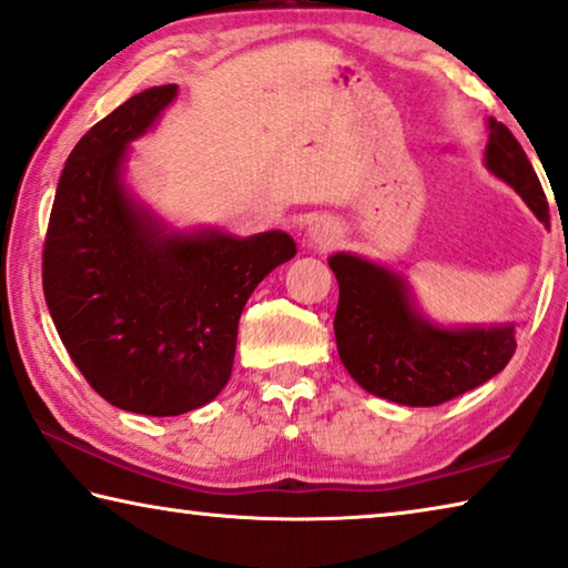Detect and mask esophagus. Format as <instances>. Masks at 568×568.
<instances>
[{"label":"esophagus","instance_id":"1","mask_svg":"<svg viewBox=\"0 0 568 568\" xmlns=\"http://www.w3.org/2000/svg\"><path fill=\"white\" fill-rule=\"evenodd\" d=\"M311 240L321 244V247H328V244H334L338 240V230L332 222H326V219H316V222L311 224Z\"/></svg>","mask_w":568,"mask_h":568}]
</instances>
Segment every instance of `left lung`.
<instances>
[{"instance_id": "obj_1", "label": "left lung", "mask_w": 568, "mask_h": 568, "mask_svg": "<svg viewBox=\"0 0 568 568\" xmlns=\"http://www.w3.org/2000/svg\"><path fill=\"white\" fill-rule=\"evenodd\" d=\"M485 165L520 193L548 224V201L526 150L503 122L489 120ZM338 283L334 316L336 349L367 393L430 408L474 390L515 354V326L446 328L423 318L403 275L357 255L328 257Z\"/></svg>"}]
</instances>
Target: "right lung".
I'll use <instances>...</instances> for the list:
<instances>
[{
	"label": "right lung",
	"instance_id": "obj_1",
	"mask_svg": "<svg viewBox=\"0 0 568 568\" xmlns=\"http://www.w3.org/2000/svg\"><path fill=\"white\" fill-rule=\"evenodd\" d=\"M175 94V83L152 87L83 134L42 250V293L73 365L106 403L158 418L224 390L244 303L295 255L285 232H168L126 193L130 142Z\"/></svg>",
	"mask_w": 568,
	"mask_h": 568
}]
</instances>
